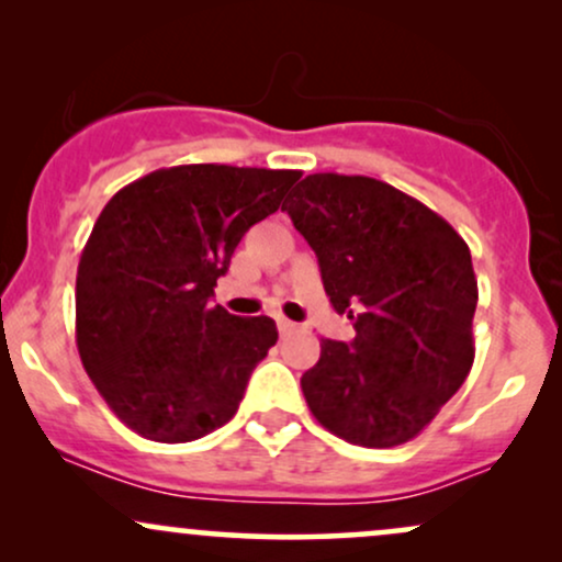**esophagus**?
Wrapping results in <instances>:
<instances>
[{
    "instance_id": "esophagus-1",
    "label": "esophagus",
    "mask_w": 562,
    "mask_h": 562,
    "mask_svg": "<svg viewBox=\"0 0 562 562\" xmlns=\"http://www.w3.org/2000/svg\"><path fill=\"white\" fill-rule=\"evenodd\" d=\"M295 322H290V319H285V317H277V330H280V335H290V333H295Z\"/></svg>"
}]
</instances>
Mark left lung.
<instances>
[{"label":"left lung","instance_id":"8db88e82","mask_svg":"<svg viewBox=\"0 0 562 562\" xmlns=\"http://www.w3.org/2000/svg\"><path fill=\"white\" fill-rule=\"evenodd\" d=\"M282 211L317 254L351 344L322 338L303 372L308 409L367 449L412 441L465 383L479 303L468 243L396 187L372 177L308 173Z\"/></svg>","mask_w":562,"mask_h":562}]
</instances>
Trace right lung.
Here are the masks:
<instances>
[{
	"label": "right lung",
	"instance_id": "right-lung-1",
	"mask_svg": "<svg viewBox=\"0 0 562 562\" xmlns=\"http://www.w3.org/2000/svg\"><path fill=\"white\" fill-rule=\"evenodd\" d=\"M299 177L171 166L108 200L76 274V346L134 434L184 443L235 417L277 325L235 317L211 295L245 232L280 209Z\"/></svg>",
	"mask_w": 562,
	"mask_h": 562
}]
</instances>
